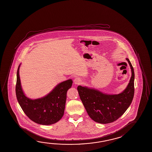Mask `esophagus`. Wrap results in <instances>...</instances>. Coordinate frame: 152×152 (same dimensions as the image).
Here are the masks:
<instances>
[{"label":"esophagus","instance_id":"esophagus-1","mask_svg":"<svg viewBox=\"0 0 152 152\" xmlns=\"http://www.w3.org/2000/svg\"><path fill=\"white\" fill-rule=\"evenodd\" d=\"M82 83V80L79 77H76L75 78L74 80V83L76 85H79L81 84Z\"/></svg>","mask_w":152,"mask_h":152}]
</instances>
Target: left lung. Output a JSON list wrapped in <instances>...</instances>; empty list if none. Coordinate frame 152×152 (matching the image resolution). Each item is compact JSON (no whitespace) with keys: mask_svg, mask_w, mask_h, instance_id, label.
<instances>
[{"mask_svg":"<svg viewBox=\"0 0 152 152\" xmlns=\"http://www.w3.org/2000/svg\"><path fill=\"white\" fill-rule=\"evenodd\" d=\"M128 61L132 75L127 88L118 95H107L94 88H77L78 93L89 117L96 122L110 123L119 118L130 106L134 96V73L130 61Z\"/></svg>","mask_w":152,"mask_h":152,"instance_id":"obj_1","label":"left lung"}]
</instances>
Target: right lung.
Masks as SVG:
<instances>
[{"instance_id":"add662e5","label":"right lung","mask_w":152,"mask_h":152,"mask_svg":"<svg viewBox=\"0 0 152 152\" xmlns=\"http://www.w3.org/2000/svg\"><path fill=\"white\" fill-rule=\"evenodd\" d=\"M20 66V64L17 71L16 95L22 110L36 123L48 125L58 121L64 115L67 92L73 83L72 79L58 84L46 96L31 99L25 95L22 90L19 76Z\"/></svg>"}]
</instances>
